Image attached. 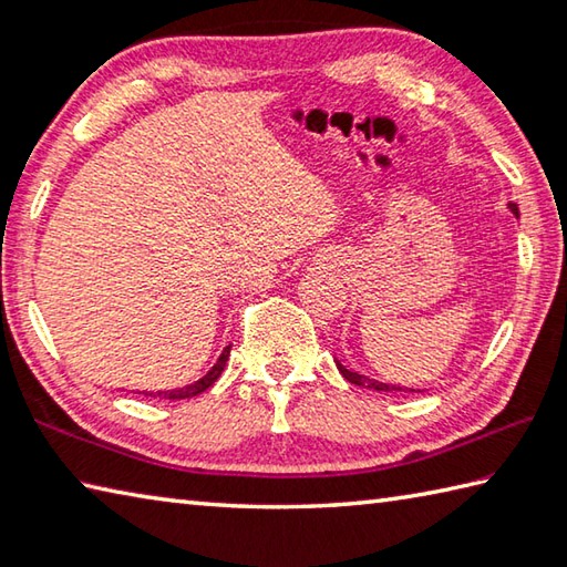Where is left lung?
Listing matches in <instances>:
<instances>
[{
	"label": "left lung",
	"instance_id": "1",
	"mask_svg": "<svg viewBox=\"0 0 567 567\" xmlns=\"http://www.w3.org/2000/svg\"><path fill=\"white\" fill-rule=\"evenodd\" d=\"M507 207H511V213L515 217H520L515 203H511ZM334 362H338V370L342 372V378L348 380V382H352V385H360V388H368V390H380V392H422V390H412V388H402V385H388V382H378V380H372L368 375H360V372L348 370L340 360H334Z\"/></svg>",
	"mask_w": 567,
	"mask_h": 567
}]
</instances>
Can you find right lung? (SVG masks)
<instances>
[{
    "mask_svg": "<svg viewBox=\"0 0 567 567\" xmlns=\"http://www.w3.org/2000/svg\"><path fill=\"white\" fill-rule=\"evenodd\" d=\"M229 348L233 344H227V348L223 350V354H219L217 362L213 364V370L207 372V375L199 378L197 382H192V385H185V388H175V390H157V392H142L145 398H159V400H185V398H195L199 395V392H205L213 382L223 375L225 364H227V358H229Z\"/></svg>",
    "mask_w": 567,
    "mask_h": 567,
    "instance_id": "add662e5",
    "label": "right lung"
}]
</instances>
